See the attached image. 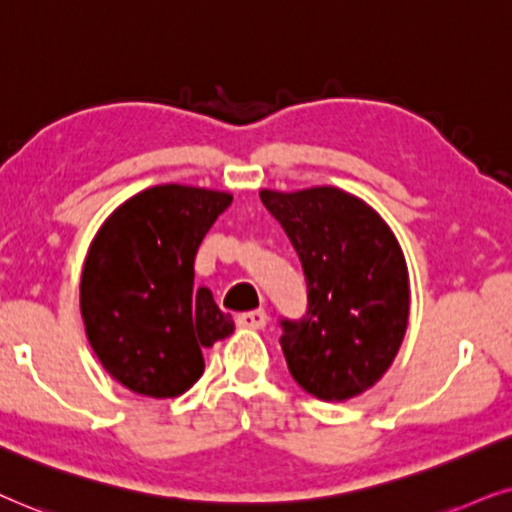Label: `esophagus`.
<instances>
[{
  "label": "esophagus",
  "instance_id": "obj_1",
  "mask_svg": "<svg viewBox=\"0 0 512 512\" xmlns=\"http://www.w3.org/2000/svg\"><path fill=\"white\" fill-rule=\"evenodd\" d=\"M236 323L241 327H250V330H262L267 325V311L264 309H255V311H245L238 313Z\"/></svg>",
  "mask_w": 512,
  "mask_h": 512
}]
</instances>
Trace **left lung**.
I'll use <instances>...</instances> for the list:
<instances>
[{
	"label": "left lung",
	"instance_id": "1",
	"mask_svg": "<svg viewBox=\"0 0 512 512\" xmlns=\"http://www.w3.org/2000/svg\"><path fill=\"white\" fill-rule=\"evenodd\" d=\"M306 281L302 318H281L292 379L318 400H349L377 384L403 344L410 283L393 231L356 196L335 187L260 192Z\"/></svg>",
	"mask_w": 512,
	"mask_h": 512
}]
</instances>
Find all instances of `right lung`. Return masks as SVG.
<instances>
[{
  "label": "right lung",
  "instance_id": "obj_1",
  "mask_svg": "<svg viewBox=\"0 0 512 512\" xmlns=\"http://www.w3.org/2000/svg\"><path fill=\"white\" fill-rule=\"evenodd\" d=\"M231 194L161 185L119 206L95 234L81 274V316L95 356L147 398L185 393L203 349L234 330L208 288H194L203 236Z\"/></svg>",
  "mask_w": 512,
  "mask_h": 512
}]
</instances>
